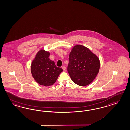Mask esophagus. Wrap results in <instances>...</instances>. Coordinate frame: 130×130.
Listing matches in <instances>:
<instances>
[{"instance_id": "obj_1", "label": "esophagus", "mask_w": 130, "mask_h": 130, "mask_svg": "<svg viewBox=\"0 0 130 130\" xmlns=\"http://www.w3.org/2000/svg\"><path fill=\"white\" fill-rule=\"evenodd\" d=\"M62 68L64 71L66 69V67H64V66H63V67H62Z\"/></svg>"}]
</instances>
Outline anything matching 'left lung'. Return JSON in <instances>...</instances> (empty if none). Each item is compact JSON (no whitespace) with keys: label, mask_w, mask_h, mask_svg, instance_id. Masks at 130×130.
Here are the masks:
<instances>
[{"label":"left lung","mask_w":130,"mask_h":130,"mask_svg":"<svg viewBox=\"0 0 130 130\" xmlns=\"http://www.w3.org/2000/svg\"><path fill=\"white\" fill-rule=\"evenodd\" d=\"M67 71L76 84L85 86L96 77L100 68V61L96 55L81 45L73 48L69 56Z\"/></svg>","instance_id":"left-lung-1"}]
</instances>
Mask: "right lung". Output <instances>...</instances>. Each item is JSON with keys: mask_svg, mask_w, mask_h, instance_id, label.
<instances>
[{"mask_svg": "<svg viewBox=\"0 0 130 130\" xmlns=\"http://www.w3.org/2000/svg\"><path fill=\"white\" fill-rule=\"evenodd\" d=\"M50 53L42 50L37 52L31 64V73L34 79L38 84L49 86L56 82L63 71L56 67L54 62L49 58Z\"/></svg>", "mask_w": 130, "mask_h": 130, "instance_id": "add662e5", "label": "right lung"}]
</instances>
